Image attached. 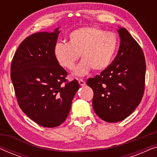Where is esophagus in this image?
Here are the masks:
<instances>
[{"label":"esophagus","mask_w":157,"mask_h":157,"mask_svg":"<svg viewBox=\"0 0 157 157\" xmlns=\"http://www.w3.org/2000/svg\"><path fill=\"white\" fill-rule=\"evenodd\" d=\"M78 81L79 84H80L81 86H83L86 85V82L83 80V79H78Z\"/></svg>","instance_id":"34e87169"}]
</instances>
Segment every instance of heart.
Here are the masks:
<instances>
[{
  "label": "heart",
  "instance_id": "obj_1",
  "mask_svg": "<svg viewBox=\"0 0 157 157\" xmlns=\"http://www.w3.org/2000/svg\"><path fill=\"white\" fill-rule=\"evenodd\" d=\"M119 46V39L114 33L96 27H83L68 35V42H58L53 54L62 67L72 69L79 56L82 59L73 74L84 76L92 68L101 71L109 67Z\"/></svg>",
  "mask_w": 157,
  "mask_h": 157
}]
</instances>
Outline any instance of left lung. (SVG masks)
Segmentation results:
<instances>
[{"instance_id": "obj_1", "label": "left lung", "mask_w": 157, "mask_h": 157, "mask_svg": "<svg viewBox=\"0 0 157 157\" xmlns=\"http://www.w3.org/2000/svg\"><path fill=\"white\" fill-rule=\"evenodd\" d=\"M117 32L121 40L117 56L100 75L86 82L94 91V111L110 123L128 117L140 104L144 91L142 49L126 29L119 27Z\"/></svg>"}]
</instances>
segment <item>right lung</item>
<instances>
[{"label":"right lung","instance_id":"add662e5","mask_svg":"<svg viewBox=\"0 0 157 157\" xmlns=\"http://www.w3.org/2000/svg\"><path fill=\"white\" fill-rule=\"evenodd\" d=\"M59 29L25 38L15 53L10 66L19 106L36 124L48 128L56 127L66 119L79 89L76 79L66 81L67 72L53 54Z\"/></svg>","mask_w":157,"mask_h":157}]
</instances>
